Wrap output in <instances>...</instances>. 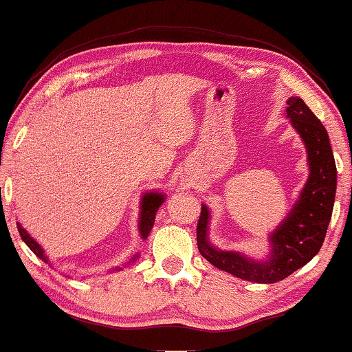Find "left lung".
<instances>
[{
  "mask_svg": "<svg viewBox=\"0 0 352 352\" xmlns=\"http://www.w3.org/2000/svg\"><path fill=\"white\" fill-rule=\"evenodd\" d=\"M286 116L307 148L310 175L302 194L285 221L270 236L267 262H254L237 252L218 250L207 239L208 210L202 205L197 223V248L212 265L241 280L276 283L304 267L320 250L330 223L336 192V165L330 139L318 118L299 97L287 100Z\"/></svg>",
  "mask_w": 352,
  "mask_h": 352,
  "instance_id": "obj_1",
  "label": "left lung"
}]
</instances>
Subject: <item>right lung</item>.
<instances>
[{
    "label": "right lung",
    "mask_w": 352,
    "mask_h": 352,
    "mask_svg": "<svg viewBox=\"0 0 352 352\" xmlns=\"http://www.w3.org/2000/svg\"><path fill=\"white\" fill-rule=\"evenodd\" d=\"M163 200H165V195L158 194V192H150V194L144 195L142 204H140V208L142 210H140V221H139L140 236H142L144 239L148 236L150 230H152V226L155 223V215H157L158 207L163 204ZM17 230H19L22 241L29 245V249L32 250V252H34L38 258H42L43 262H48L47 257H45V254H43V249L40 248V244L36 243V241L32 239L29 234H27V231L19 225V223H17Z\"/></svg>",
    "instance_id": "add662e5"
}]
</instances>
